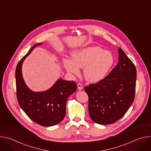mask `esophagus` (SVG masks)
<instances>
[{"label":"esophagus","instance_id":"1","mask_svg":"<svg viewBox=\"0 0 151 151\" xmlns=\"http://www.w3.org/2000/svg\"><path fill=\"white\" fill-rule=\"evenodd\" d=\"M77 85H78V89L79 90H81L83 89V86L82 85V84L81 83H78Z\"/></svg>","mask_w":151,"mask_h":151}]
</instances>
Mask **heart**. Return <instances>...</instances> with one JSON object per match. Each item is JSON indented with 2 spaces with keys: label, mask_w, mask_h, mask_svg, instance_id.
Returning a JSON list of instances; mask_svg holds the SVG:
<instances>
[{
  "label": "heart",
  "mask_w": 151,
  "mask_h": 151,
  "mask_svg": "<svg viewBox=\"0 0 151 151\" xmlns=\"http://www.w3.org/2000/svg\"><path fill=\"white\" fill-rule=\"evenodd\" d=\"M72 60H66L64 68L69 72L78 75L80 68H84V76L87 81L97 82L108 74L114 63L113 54L97 47H90L74 52Z\"/></svg>",
  "instance_id": "b5f03b06"
}]
</instances>
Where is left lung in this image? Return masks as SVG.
<instances>
[{
  "instance_id": "obj_1",
  "label": "left lung",
  "mask_w": 151,
  "mask_h": 151,
  "mask_svg": "<svg viewBox=\"0 0 151 151\" xmlns=\"http://www.w3.org/2000/svg\"><path fill=\"white\" fill-rule=\"evenodd\" d=\"M118 54V63L109 74L84 88L88 96L90 116L99 124H111L120 119L134 99L136 67L121 48Z\"/></svg>"
}]
</instances>
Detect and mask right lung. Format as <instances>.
<instances>
[{"label": "right lung", "mask_w": 151, "mask_h": 151, "mask_svg": "<svg viewBox=\"0 0 151 151\" xmlns=\"http://www.w3.org/2000/svg\"><path fill=\"white\" fill-rule=\"evenodd\" d=\"M42 43L34 45L18 62L15 70L17 98L21 108L35 122L44 127L60 123L65 116L68 97L75 93L77 85L75 81L59 79L49 90L34 92L26 85L21 68L24 60L32 50Z\"/></svg>", "instance_id": "add662e5"}]
</instances>
